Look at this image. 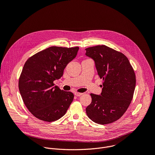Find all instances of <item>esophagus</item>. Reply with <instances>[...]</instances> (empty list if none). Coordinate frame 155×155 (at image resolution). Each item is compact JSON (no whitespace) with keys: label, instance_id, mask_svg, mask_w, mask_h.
I'll return each instance as SVG.
<instances>
[{"label":"esophagus","instance_id":"34e87169","mask_svg":"<svg viewBox=\"0 0 155 155\" xmlns=\"http://www.w3.org/2000/svg\"><path fill=\"white\" fill-rule=\"evenodd\" d=\"M74 94L76 96H81L82 94H83V93H74Z\"/></svg>","mask_w":155,"mask_h":155}]
</instances>
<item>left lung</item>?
I'll return each mask as SVG.
<instances>
[{
	"label": "left lung",
	"mask_w": 155,
	"mask_h": 155,
	"mask_svg": "<svg viewBox=\"0 0 155 155\" xmlns=\"http://www.w3.org/2000/svg\"><path fill=\"white\" fill-rule=\"evenodd\" d=\"M85 50L103 79L101 94H90L92 101L86 108V114L96 123H113L123 116L133 97L136 83L134 69L124 54L105 45Z\"/></svg>",
	"instance_id": "8db88e82"
}]
</instances>
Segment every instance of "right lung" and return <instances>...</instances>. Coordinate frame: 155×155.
I'll list each match as a JSON object with an SVG mask.
<instances>
[{
  "label": "right lung",
  "mask_w": 155,
  "mask_h": 155,
  "mask_svg": "<svg viewBox=\"0 0 155 155\" xmlns=\"http://www.w3.org/2000/svg\"><path fill=\"white\" fill-rule=\"evenodd\" d=\"M79 47H51L25 62L19 79V90L29 112L42 121L51 122L63 117L73 101L70 91L54 86L64 70L77 56Z\"/></svg>",
  "instance_id": "right-lung-1"
}]
</instances>
